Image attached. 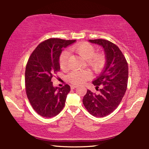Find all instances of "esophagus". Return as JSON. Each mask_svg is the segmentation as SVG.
Returning <instances> with one entry per match:
<instances>
[{
    "mask_svg": "<svg viewBox=\"0 0 149 149\" xmlns=\"http://www.w3.org/2000/svg\"><path fill=\"white\" fill-rule=\"evenodd\" d=\"M77 85H72V86H70V88H71L72 90H74V89H75V88H77Z\"/></svg>",
    "mask_w": 149,
    "mask_h": 149,
    "instance_id": "1",
    "label": "esophagus"
}]
</instances>
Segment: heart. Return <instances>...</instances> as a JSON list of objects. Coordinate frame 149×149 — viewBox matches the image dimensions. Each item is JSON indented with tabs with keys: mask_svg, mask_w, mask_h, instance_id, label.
<instances>
[{
	"mask_svg": "<svg viewBox=\"0 0 149 149\" xmlns=\"http://www.w3.org/2000/svg\"><path fill=\"white\" fill-rule=\"evenodd\" d=\"M72 52L77 53L81 58L86 60L88 65L97 74L101 72L106 65V56L102 52H95L93 45L88 42H80L72 46L70 49ZM69 52L68 50L63 51L59 58V66L63 70H66L68 68V59ZM91 74L90 71L75 70L72 72L67 76V80L73 84L81 85L90 79Z\"/></svg>",
	"mask_w": 149,
	"mask_h": 149,
	"instance_id": "b5f03b06",
	"label": "heart"
}]
</instances>
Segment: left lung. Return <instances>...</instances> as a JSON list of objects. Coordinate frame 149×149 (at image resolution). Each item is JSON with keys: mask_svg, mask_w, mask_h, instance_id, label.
I'll return each instance as SVG.
<instances>
[{"mask_svg": "<svg viewBox=\"0 0 149 149\" xmlns=\"http://www.w3.org/2000/svg\"><path fill=\"white\" fill-rule=\"evenodd\" d=\"M89 41L103 47L106 64L102 74L92 83L99 93H93L88 90L83 102L91 115L104 117L116 109L124 96L128 83V64L124 55L115 44L104 39Z\"/></svg>", "mask_w": 149, "mask_h": 149, "instance_id": "obj_1", "label": "left lung"}]
</instances>
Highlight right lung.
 Returning <instances> with one entry per match:
<instances>
[{
	"label": "right lung",
	"mask_w": 149,
	"mask_h": 149,
	"mask_svg": "<svg viewBox=\"0 0 149 149\" xmlns=\"http://www.w3.org/2000/svg\"><path fill=\"white\" fill-rule=\"evenodd\" d=\"M75 42L46 40L37 46L28 59L25 72L26 91L31 105L40 116L51 118L58 115L65 106L70 87L65 84L62 88H54L51 79L60 70L59 58L62 49Z\"/></svg>",
	"instance_id": "1"
}]
</instances>
